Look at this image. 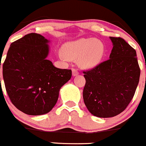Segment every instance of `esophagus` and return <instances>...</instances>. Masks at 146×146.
Masks as SVG:
<instances>
[{
	"mask_svg": "<svg viewBox=\"0 0 146 146\" xmlns=\"http://www.w3.org/2000/svg\"><path fill=\"white\" fill-rule=\"evenodd\" d=\"M72 74H73V76H76L79 74V73L76 69L72 68Z\"/></svg>",
	"mask_w": 146,
	"mask_h": 146,
	"instance_id": "obj_1",
	"label": "esophagus"
}]
</instances>
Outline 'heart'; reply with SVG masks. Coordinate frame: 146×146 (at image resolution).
<instances>
[{
  "label": "heart",
  "instance_id": "b5f03b06",
  "mask_svg": "<svg viewBox=\"0 0 146 146\" xmlns=\"http://www.w3.org/2000/svg\"><path fill=\"white\" fill-rule=\"evenodd\" d=\"M61 51L64 57L71 60L78 58V64L80 67L90 69L100 64L105 48L101 41L93 38H82L65 43Z\"/></svg>",
  "mask_w": 146,
  "mask_h": 146
}]
</instances>
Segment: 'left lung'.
I'll list each match as a JSON object with an SVG mask.
<instances>
[{
    "instance_id": "obj_1",
    "label": "left lung",
    "mask_w": 146,
    "mask_h": 146,
    "mask_svg": "<svg viewBox=\"0 0 146 146\" xmlns=\"http://www.w3.org/2000/svg\"><path fill=\"white\" fill-rule=\"evenodd\" d=\"M110 39V59L84 71L83 100L88 111L100 118L121 113L133 98L140 78L136 50L121 37Z\"/></svg>"
}]
</instances>
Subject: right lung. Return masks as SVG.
Listing matches in <instances>:
<instances>
[{"mask_svg":"<svg viewBox=\"0 0 146 146\" xmlns=\"http://www.w3.org/2000/svg\"><path fill=\"white\" fill-rule=\"evenodd\" d=\"M49 42L39 34H28L10 44L3 65L10 100L28 115L49 112L56 104L61 87L71 78V70L58 68L46 58Z\"/></svg>","mask_w":146,"mask_h":146,"instance_id":"right-lung-1","label":"right lung"}]
</instances>
